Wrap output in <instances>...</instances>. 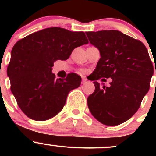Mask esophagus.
I'll return each mask as SVG.
<instances>
[{"instance_id": "1", "label": "esophagus", "mask_w": 156, "mask_h": 156, "mask_svg": "<svg viewBox=\"0 0 156 156\" xmlns=\"http://www.w3.org/2000/svg\"><path fill=\"white\" fill-rule=\"evenodd\" d=\"M86 81H87V78L85 77H82V83H85Z\"/></svg>"}]
</instances>
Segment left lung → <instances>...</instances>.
Segmentation results:
<instances>
[{"label":"left lung","instance_id":"obj_1","mask_svg":"<svg viewBox=\"0 0 156 156\" xmlns=\"http://www.w3.org/2000/svg\"><path fill=\"white\" fill-rule=\"evenodd\" d=\"M86 34L101 53L93 72L95 89L87 98L89 111L102 124H122L137 112L149 91L154 69L147 49L141 41L117 30ZM102 77L112 78L108 87L96 81Z\"/></svg>","mask_w":156,"mask_h":156}]
</instances>
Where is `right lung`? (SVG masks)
Masks as SVG:
<instances>
[{
	"label": "right lung",
	"mask_w": 156,
	"mask_h": 156,
	"mask_svg": "<svg viewBox=\"0 0 156 156\" xmlns=\"http://www.w3.org/2000/svg\"><path fill=\"white\" fill-rule=\"evenodd\" d=\"M88 42L84 32L58 27L34 32L16 42L7 75L11 91L27 117L44 121L62 110L68 94L80 87L81 78L69 73L66 78L55 79L53 63L67 60L75 48Z\"/></svg>",
	"instance_id": "1"
}]
</instances>
